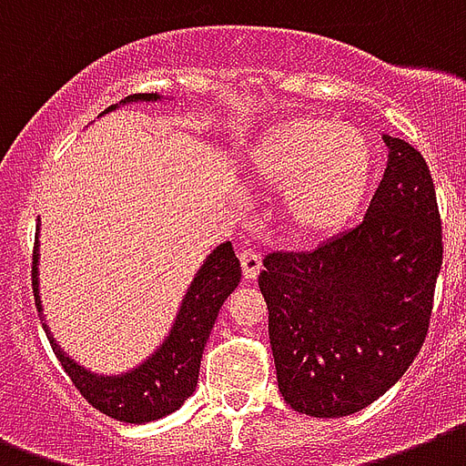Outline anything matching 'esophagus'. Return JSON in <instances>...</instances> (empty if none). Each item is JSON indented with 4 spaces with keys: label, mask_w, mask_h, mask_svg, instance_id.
Masks as SVG:
<instances>
[{
    "label": "esophagus",
    "mask_w": 466,
    "mask_h": 466,
    "mask_svg": "<svg viewBox=\"0 0 466 466\" xmlns=\"http://www.w3.org/2000/svg\"><path fill=\"white\" fill-rule=\"evenodd\" d=\"M240 265H243L245 279H258L259 267H262V258H259V252L245 248V250L240 252Z\"/></svg>",
    "instance_id": "obj_1"
}]
</instances>
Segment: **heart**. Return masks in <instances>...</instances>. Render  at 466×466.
Masks as SVG:
<instances>
[{"label": "heart", "instance_id": "obj_1", "mask_svg": "<svg viewBox=\"0 0 466 466\" xmlns=\"http://www.w3.org/2000/svg\"><path fill=\"white\" fill-rule=\"evenodd\" d=\"M259 182L284 192V223L301 240L340 233L370 192L374 157L362 133L301 116L267 133L250 155Z\"/></svg>", "mask_w": 466, "mask_h": 466}]
</instances>
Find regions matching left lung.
Returning a JSON list of instances; mask_svg holds the SVG:
<instances>
[{"label":"left lung","instance_id":"obj_1","mask_svg":"<svg viewBox=\"0 0 466 466\" xmlns=\"http://www.w3.org/2000/svg\"><path fill=\"white\" fill-rule=\"evenodd\" d=\"M389 162L362 223L309 252H269L259 291L277 384L313 418L387 394L423 348L442 265V223L423 155L384 136Z\"/></svg>","mask_w":466,"mask_h":466}]
</instances>
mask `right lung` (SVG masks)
Returning a JSON list of instances; mask_svg holds the SVG:
<instances>
[{
	"label": "right lung",
	"instance_id": "obj_1",
	"mask_svg": "<svg viewBox=\"0 0 466 466\" xmlns=\"http://www.w3.org/2000/svg\"><path fill=\"white\" fill-rule=\"evenodd\" d=\"M157 99L160 95H131L121 104L157 102ZM111 109H116V104H111L106 111ZM35 265H38V238H35L31 277H34L35 309L41 311L38 267ZM238 282H240V262L233 252V245H218L201 265L192 287L184 294L175 326L157 348V352L147 357L140 367L128 374H121V377H96L85 367H79L77 362H72L70 357L57 348V342L50 338V333L48 340L72 384L96 410H102L116 420H124V423L157 420L162 416H169L194 394V387L199 380L201 352L207 348L208 333L214 328L218 309L233 294Z\"/></svg>",
	"mask_w": 466,
	"mask_h": 466
}]
</instances>
